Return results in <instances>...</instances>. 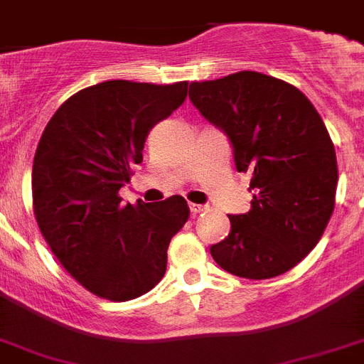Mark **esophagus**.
I'll return each mask as SVG.
<instances>
[{
	"mask_svg": "<svg viewBox=\"0 0 364 364\" xmlns=\"http://www.w3.org/2000/svg\"><path fill=\"white\" fill-rule=\"evenodd\" d=\"M189 210H191V213H193V215H198V213L206 212L208 206L206 204H189Z\"/></svg>",
	"mask_w": 364,
	"mask_h": 364,
	"instance_id": "1",
	"label": "esophagus"
}]
</instances>
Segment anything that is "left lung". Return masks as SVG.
I'll use <instances>...</instances> for the list:
<instances>
[{
    "label": "left lung",
    "instance_id": "left-lung-1",
    "mask_svg": "<svg viewBox=\"0 0 364 364\" xmlns=\"http://www.w3.org/2000/svg\"><path fill=\"white\" fill-rule=\"evenodd\" d=\"M189 99L234 145L250 173V212L228 215L210 248L230 274L267 279L291 271L321 241L335 208L337 156L321 114L296 86L257 71L189 85Z\"/></svg>",
    "mask_w": 364,
    "mask_h": 364
}]
</instances>
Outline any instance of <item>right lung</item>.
I'll return each mask as SVG.
<instances>
[{
  "label": "right lung",
  "mask_w": 364,
  "mask_h": 364,
  "mask_svg": "<svg viewBox=\"0 0 364 364\" xmlns=\"http://www.w3.org/2000/svg\"><path fill=\"white\" fill-rule=\"evenodd\" d=\"M188 80H107L53 114L33 161V210L60 265L90 293L127 302L164 278L171 237L189 219L184 197L121 204L144 161L149 130L184 102Z\"/></svg>",
  "instance_id": "obj_1"
}]
</instances>
